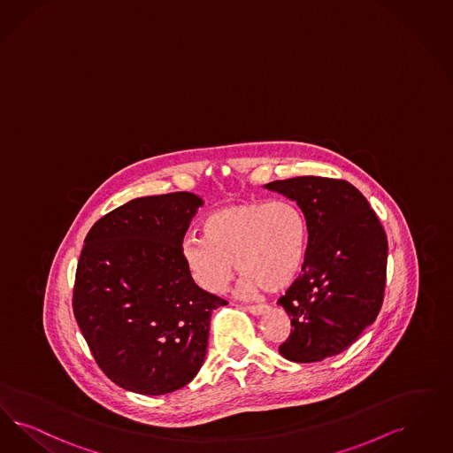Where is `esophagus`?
Segmentation results:
<instances>
[{"label": "esophagus", "instance_id": "1", "mask_svg": "<svg viewBox=\"0 0 453 453\" xmlns=\"http://www.w3.org/2000/svg\"><path fill=\"white\" fill-rule=\"evenodd\" d=\"M269 310V306H265V304H257V306H248V311L250 314H254V316H261V314H265V311Z\"/></svg>", "mask_w": 453, "mask_h": 453}]
</instances>
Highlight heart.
Returning a JSON list of instances; mask_svg holds the SVG:
<instances>
[{
  "label": "heart",
  "mask_w": 453,
  "mask_h": 453,
  "mask_svg": "<svg viewBox=\"0 0 453 453\" xmlns=\"http://www.w3.org/2000/svg\"><path fill=\"white\" fill-rule=\"evenodd\" d=\"M308 250V224L289 201H246L218 209L203 222V237L180 246L190 280L219 295L237 269L239 293L252 296L263 288L278 293L296 281Z\"/></svg>",
  "instance_id": "1"
}]
</instances>
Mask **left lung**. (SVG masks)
Instances as JSON below:
<instances>
[{
	"label": "left lung",
	"mask_w": 453,
	"mask_h": 453,
	"mask_svg": "<svg viewBox=\"0 0 453 453\" xmlns=\"http://www.w3.org/2000/svg\"><path fill=\"white\" fill-rule=\"evenodd\" d=\"M265 188L296 203L308 224L303 274L278 301L293 325L280 353L295 363L340 355L381 308L387 234L365 196L346 180L306 175Z\"/></svg>",
	"instance_id": "1"
}]
</instances>
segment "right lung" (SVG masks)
<instances>
[{
	"label": "right lung",
	"instance_id": "obj_1",
	"mask_svg": "<svg viewBox=\"0 0 453 453\" xmlns=\"http://www.w3.org/2000/svg\"><path fill=\"white\" fill-rule=\"evenodd\" d=\"M203 203L192 192L139 197L85 237L73 312L95 361L124 390L167 395L203 366L211 314L226 304L190 280L180 254Z\"/></svg>",
	"mask_w": 453,
	"mask_h": 453
}]
</instances>
